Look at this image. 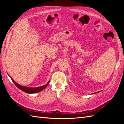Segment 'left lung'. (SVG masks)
Listing matches in <instances>:
<instances>
[{"label":"left lung","instance_id":"1","mask_svg":"<svg viewBox=\"0 0 124 124\" xmlns=\"http://www.w3.org/2000/svg\"><path fill=\"white\" fill-rule=\"evenodd\" d=\"M97 92L94 93H92V94H95V93H99V92Z\"/></svg>","mask_w":124,"mask_h":124}]
</instances>
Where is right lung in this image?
Masks as SVG:
<instances>
[{
	"instance_id": "right-lung-1",
	"label": "right lung",
	"mask_w": 124,
	"mask_h": 124,
	"mask_svg": "<svg viewBox=\"0 0 124 124\" xmlns=\"http://www.w3.org/2000/svg\"><path fill=\"white\" fill-rule=\"evenodd\" d=\"M9 76L10 77L9 75ZM10 78H11V80H12V82H13V83L16 85V86L17 88L21 89V91L24 92L25 93H38L41 91H42V90H43L48 85V84H49V82H50V81H49L46 84H45L44 85H43L42 86H40V87H26V86H22L20 84H18L16 83V82H15L11 77H10Z\"/></svg>"
}]
</instances>
